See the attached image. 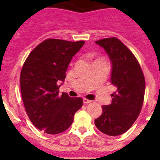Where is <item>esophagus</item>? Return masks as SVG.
<instances>
[{"instance_id": "esophagus-1", "label": "esophagus", "mask_w": 160, "mask_h": 160, "mask_svg": "<svg viewBox=\"0 0 160 160\" xmlns=\"http://www.w3.org/2000/svg\"><path fill=\"white\" fill-rule=\"evenodd\" d=\"M91 100H89L87 99V98H83V103H85V104H87V103H90L91 102Z\"/></svg>"}]
</instances>
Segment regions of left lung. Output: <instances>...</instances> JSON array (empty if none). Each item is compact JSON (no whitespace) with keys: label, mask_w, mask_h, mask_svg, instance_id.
<instances>
[{"label":"left lung","mask_w":160,"mask_h":160,"mask_svg":"<svg viewBox=\"0 0 160 160\" xmlns=\"http://www.w3.org/2000/svg\"><path fill=\"white\" fill-rule=\"evenodd\" d=\"M111 62V82L116 91L110 105L102 106V114L94 120L97 128L111 136L122 135L131 128L142 107L145 78L131 51L116 38L96 41Z\"/></svg>","instance_id":"8db88e82"}]
</instances>
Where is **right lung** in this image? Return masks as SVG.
Listing matches in <instances>:
<instances>
[{
    "mask_svg": "<svg viewBox=\"0 0 160 160\" xmlns=\"http://www.w3.org/2000/svg\"><path fill=\"white\" fill-rule=\"evenodd\" d=\"M85 42L46 39L32 49L21 72V91L25 111L32 124L49 135L70 128L81 108V98L59 94L70 61Z\"/></svg>",
    "mask_w": 160,
    "mask_h": 160,
    "instance_id": "right-lung-1",
    "label": "right lung"
}]
</instances>
